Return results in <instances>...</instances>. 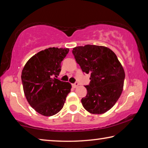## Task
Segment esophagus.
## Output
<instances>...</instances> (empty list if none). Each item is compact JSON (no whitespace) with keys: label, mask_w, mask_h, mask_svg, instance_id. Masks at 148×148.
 <instances>
[{"label":"esophagus","mask_w":148,"mask_h":148,"mask_svg":"<svg viewBox=\"0 0 148 148\" xmlns=\"http://www.w3.org/2000/svg\"><path fill=\"white\" fill-rule=\"evenodd\" d=\"M77 86H78V83H75V84H72V87H74V88H76V87H77Z\"/></svg>","instance_id":"1"}]
</instances>
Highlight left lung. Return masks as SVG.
Here are the masks:
<instances>
[{
    "label": "left lung",
    "mask_w": 148,
    "mask_h": 148,
    "mask_svg": "<svg viewBox=\"0 0 148 148\" xmlns=\"http://www.w3.org/2000/svg\"><path fill=\"white\" fill-rule=\"evenodd\" d=\"M72 53L82 71L91 75L81 101L84 108L93 114L108 111L121 96L125 77L116 55L107 47L89 44L74 47Z\"/></svg>",
    "instance_id": "left-lung-1"
}]
</instances>
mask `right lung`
<instances>
[{"label": "right lung", "mask_w": 148, "mask_h": 148, "mask_svg": "<svg viewBox=\"0 0 148 148\" xmlns=\"http://www.w3.org/2000/svg\"><path fill=\"white\" fill-rule=\"evenodd\" d=\"M69 48L49 47L30 58L21 72L23 91L29 104L44 116L56 114L64 106L72 86L59 76Z\"/></svg>", "instance_id": "1"}]
</instances>
